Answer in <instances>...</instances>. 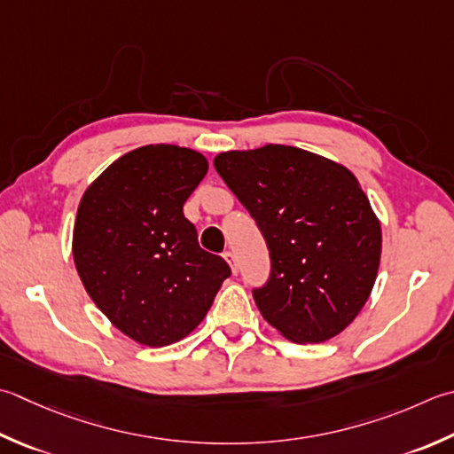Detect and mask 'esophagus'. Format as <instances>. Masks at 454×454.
I'll use <instances>...</instances> for the list:
<instances>
[{
    "label": "esophagus",
    "mask_w": 454,
    "mask_h": 454,
    "mask_svg": "<svg viewBox=\"0 0 454 454\" xmlns=\"http://www.w3.org/2000/svg\"><path fill=\"white\" fill-rule=\"evenodd\" d=\"M224 260L230 263V270H232V273H238V265H236V257L232 252H226L224 254Z\"/></svg>",
    "instance_id": "obj_1"
}]
</instances>
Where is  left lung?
<instances>
[{"mask_svg":"<svg viewBox=\"0 0 454 454\" xmlns=\"http://www.w3.org/2000/svg\"><path fill=\"white\" fill-rule=\"evenodd\" d=\"M215 167L270 247L271 278L254 291L262 317L299 344L340 334L366 305L381 257V224L354 173L279 144L224 151Z\"/></svg>","mask_w":454,"mask_h":454,"instance_id":"left-lung-1","label":"left lung"}]
</instances>
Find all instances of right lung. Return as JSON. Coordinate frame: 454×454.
Returning a JSON list of instances; mask_svg holds the SVG:
<instances>
[{
  "label": "right lung",
  "instance_id": "right-lung-1",
  "mask_svg": "<svg viewBox=\"0 0 454 454\" xmlns=\"http://www.w3.org/2000/svg\"><path fill=\"white\" fill-rule=\"evenodd\" d=\"M207 171L199 151L144 145L115 159L80 199L73 232L80 281L137 344L161 348L189 336L230 275L183 215Z\"/></svg>",
  "mask_w": 454,
  "mask_h": 454
}]
</instances>
